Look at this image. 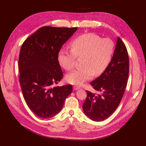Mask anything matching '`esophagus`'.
Masks as SVG:
<instances>
[{"mask_svg": "<svg viewBox=\"0 0 146 146\" xmlns=\"http://www.w3.org/2000/svg\"><path fill=\"white\" fill-rule=\"evenodd\" d=\"M73 89H74V90H78V89H80V87L77 86H74L73 87Z\"/></svg>", "mask_w": 146, "mask_h": 146, "instance_id": "obj_1", "label": "esophagus"}]
</instances>
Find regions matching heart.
Wrapping results in <instances>:
<instances>
[{"label": "heart", "mask_w": 146, "mask_h": 146, "mask_svg": "<svg viewBox=\"0 0 146 146\" xmlns=\"http://www.w3.org/2000/svg\"><path fill=\"white\" fill-rule=\"evenodd\" d=\"M72 51L66 48L60 50L58 60L60 66L67 70L74 67L76 57L84 56L83 68L67 74V82L75 85H82L96 75L102 74L108 67L115 50L113 42L110 38H101L94 33L80 35L71 44Z\"/></svg>", "instance_id": "1"}]
</instances>
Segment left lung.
<instances>
[{"label": "left lung", "mask_w": 146, "mask_h": 146, "mask_svg": "<svg viewBox=\"0 0 146 146\" xmlns=\"http://www.w3.org/2000/svg\"><path fill=\"white\" fill-rule=\"evenodd\" d=\"M129 74V58L125 45L118 37L112 60L106 70L90 85L102 94L86 91L83 104L86 115L94 121L108 118L116 110L123 97Z\"/></svg>", "instance_id": "1"}]
</instances>
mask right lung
<instances>
[{
  "mask_svg": "<svg viewBox=\"0 0 146 146\" xmlns=\"http://www.w3.org/2000/svg\"><path fill=\"white\" fill-rule=\"evenodd\" d=\"M78 28L43 27L23 43L19 57V83L25 101L36 115L47 119L63 108L72 86L51 88L62 79L58 54Z\"/></svg>",
  "mask_w": 146,
  "mask_h": 146,
  "instance_id": "1",
  "label": "right lung"
}]
</instances>
